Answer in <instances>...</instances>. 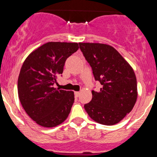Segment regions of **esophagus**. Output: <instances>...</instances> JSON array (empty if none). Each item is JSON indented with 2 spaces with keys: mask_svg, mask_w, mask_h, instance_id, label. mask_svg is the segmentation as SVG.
<instances>
[{
  "mask_svg": "<svg viewBox=\"0 0 157 157\" xmlns=\"http://www.w3.org/2000/svg\"><path fill=\"white\" fill-rule=\"evenodd\" d=\"M74 94H75V97H78L79 96H80V92H77V91H76V92L74 93Z\"/></svg>",
  "mask_w": 157,
  "mask_h": 157,
  "instance_id": "esophagus-1",
  "label": "esophagus"
}]
</instances>
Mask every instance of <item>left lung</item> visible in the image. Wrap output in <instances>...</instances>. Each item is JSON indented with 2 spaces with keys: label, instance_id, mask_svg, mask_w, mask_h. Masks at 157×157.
<instances>
[{
  "label": "left lung",
  "instance_id": "obj_1",
  "mask_svg": "<svg viewBox=\"0 0 157 157\" xmlns=\"http://www.w3.org/2000/svg\"><path fill=\"white\" fill-rule=\"evenodd\" d=\"M92 67L100 91L92 90V100L84 105L91 119L103 125L118 124L133 109L137 99V83L130 63L112 46L79 43Z\"/></svg>",
  "mask_w": 157,
  "mask_h": 157
}]
</instances>
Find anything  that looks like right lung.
<instances>
[{"mask_svg": "<svg viewBox=\"0 0 157 157\" xmlns=\"http://www.w3.org/2000/svg\"><path fill=\"white\" fill-rule=\"evenodd\" d=\"M77 43L48 42L24 60L17 80L20 102L27 115L41 127H57L66 121L74 102V91L54 87L67 57L78 50Z\"/></svg>", "mask_w": 157, "mask_h": 157, "instance_id": "1", "label": "right lung"}]
</instances>
